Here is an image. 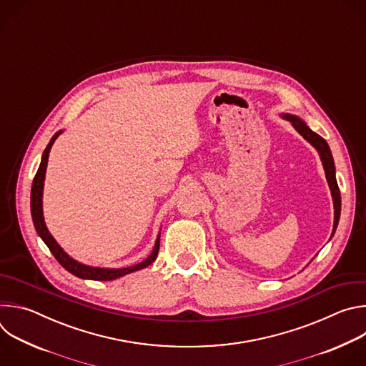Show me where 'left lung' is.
I'll return each mask as SVG.
<instances>
[{
  "mask_svg": "<svg viewBox=\"0 0 366 366\" xmlns=\"http://www.w3.org/2000/svg\"><path fill=\"white\" fill-rule=\"evenodd\" d=\"M282 117L285 120H288L294 129L310 143L316 147V150L320 154V159L325 168V174H326V179L327 184L330 187V192H332V198H333V207H335V223H333V232L332 236L336 232V227L339 224V219H340V205H342V199H340V191H339V185L336 181V168H335V162H333V156L330 152V147L327 144V142L319 136L317 133L312 132L301 119H298L297 116L292 114H282Z\"/></svg>",
  "mask_w": 366,
  "mask_h": 366,
  "instance_id": "8db88e82",
  "label": "left lung"
}]
</instances>
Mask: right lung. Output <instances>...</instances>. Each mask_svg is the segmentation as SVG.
I'll use <instances>...</instances> for the list:
<instances>
[{
  "mask_svg": "<svg viewBox=\"0 0 366 366\" xmlns=\"http://www.w3.org/2000/svg\"><path fill=\"white\" fill-rule=\"evenodd\" d=\"M62 132H58L54 137L50 139L49 144L46 146L43 154H41V162H40V167L36 172V177L33 179V185H31V197H30V207H31V219H33V224H34V229L37 232V234L41 237V240L46 243V246L49 247V250L51 252V254H54L56 257L58 262L68 271L71 272L72 275L78 277V278H82V280H94V281H113V280H117L120 277H124L127 274H132V272H136V271H140L146 267H149L153 260L156 259V256H158V252H159V237L161 234H158V239H156L154 242V246H153V250L152 253L144 259L142 260V262H139L137 265H133V267H127V268H119V269H114V268H98V267H88V265H84L81 262H78V260L72 259L59 244L58 242L54 239V236H51L46 227V223H44V217H43V201H41V197H43V185H44V175H46V167H47V159H49V152L51 149V144L55 143V140L58 139V136L61 134Z\"/></svg>",
  "mask_w": 366,
  "mask_h": 366,
  "instance_id": "right-lung-1",
  "label": "right lung"
}]
</instances>
